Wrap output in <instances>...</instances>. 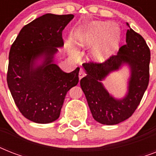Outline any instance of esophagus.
<instances>
[{"label": "esophagus", "mask_w": 156, "mask_h": 156, "mask_svg": "<svg viewBox=\"0 0 156 156\" xmlns=\"http://www.w3.org/2000/svg\"><path fill=\"white\" fill-rule=\"evenodd\" d=\"M84 75H85L84 71H83V69H80V71H79V79H81L83 77H84Z\"/></svg>", "instance_id": "34e87169"}]
</instances>
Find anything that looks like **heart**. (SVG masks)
Returning a JSON list of instances; mask_svg holds the SVG:
<instances>
[{"label": "heart", "instance_id": "heart-1", "mask_svg": "<svg viewBox=\"0 0 156 156\" xmlns=\"http://www.w3.org/2000/svg\"><path fill=\"white\" fill-rule=\"evenodd\" d=\"M106 35L108 36L93 49L92 57L95 61H105L115 52L120 43V35L111 22H93L84 30V40L88 44H92L95 38Z\"/></svg>", "mask_w": 156, "mask_h": 156}]
</instances>
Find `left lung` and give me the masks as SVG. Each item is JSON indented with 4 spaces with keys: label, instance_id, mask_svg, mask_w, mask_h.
Instances as JSON below:
<instances>
[{
    "label": "left lung",
    "instance_id": "8db88e82",
    "mask_svg": "<svg viewBox=\"0 0 156 156\" xmlns=\"http://www.w3.org/2000/svg\"><path fill=\"white\" fill-rule=\"evenodd\" d=\"M150 49L142 35L133 29L126 32V44L104 63H84L86 77L80 81L93 118L107 126L116 125L130 117L138 108L149 83ZM130 69L127 92L117 99L107 91L102 81L123 66Z\"/></svg>",
    "mask_w": 156,
    "mask_h": 156
}]
</instances>
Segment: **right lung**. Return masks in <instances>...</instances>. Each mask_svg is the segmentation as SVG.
<instances>
[{"label": "right lung", "mask_w": 156, "mask_h": 156, "mask_svg": "<svg viewBox=\"0 0 156 156\" xmlns=\"http://www.w3.org/2000/svg\"><path fill=\"white\" fill-rule=\"evenodd\" d=\"M73 14L46 13L24 26L11 46L7 83L26 118L39 124L58 119L69 90L78 83L80 69L64 72L55 55L64 46L62 31Z\"/></svg>", "instance_id": "right-lung-1"}]
</instances>
